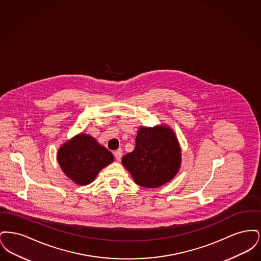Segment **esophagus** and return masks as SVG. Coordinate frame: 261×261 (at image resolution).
Here are the masks:
<instances>
[{"label": "esophagus", "instance_id": "obj_1", "mask_svg": "<svg viewBox=\"0 0 261 261\" xmlns=\"http://www.w3.org/2000/svg\"><path fill=\"white\" fill-rule=\"evenodd\" d=\"M114 158H115V160L117 161V162H119V161H121V158H122V151L120 150V149H118V150H116V151H114Z\"/></svg>", "mask_w": 261, "mask_h": 261}]
</instances>
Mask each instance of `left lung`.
Listing matches in <instances>:
<instances>
[{
	"label": "left lung",
	"mask_w": 261,
	"mask_h": 261,
	"mask_svg": "<svg viewBox=\"0 0 261 261\" xmlns=\"http://www.w3.org/2000/svg\"><path fill=\"white\" fill-rule=\"evenodd\" d=\"M122 164L139 186L158 188L169 182L181 165V149L172 129L141 127L136 147L122 158Z\"/></svg>",
	"instance_id": "8db88e82"
}]
</instances>
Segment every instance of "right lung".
<instances>
[{
    "label": "right lung",
    "instance_id": "add662e5",
    "mask_svg": "<svg viewBox=\"0 0 261 261\" xmlns=\"http://www.w3.org/2000/svg\"><path fill=\"white\" fill-rule=\"evenodd\" d=\"M58 162L70 180L78 185H88L103 167L113 162V155L93 137L81 133L60 148Z\"/></svg>",
    "mask_w": 261,
    "mask_h": 261
}]
</instances>
